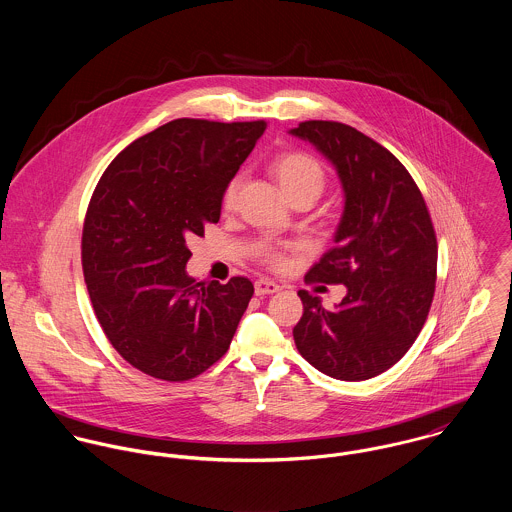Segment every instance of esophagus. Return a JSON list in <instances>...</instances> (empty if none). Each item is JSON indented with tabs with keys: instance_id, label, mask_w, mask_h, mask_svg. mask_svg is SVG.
Here are the masks:
<instances>
[{
	"instance_id": "34e87169",
	"label": "esophagus",
	"mask_w": 512,
	"mask_h": 512,
	"mask_svg": "<svg viewBox=\"0 0 512 512\" xmlns=\"http://www.w3.org/2000/svg\"><path fill=\"white\" fill-rule=\"evenodd\" d=\"M254 292L256 295H270V293L280 292V286L276 284V282H272V280H256V284H254Z\"/></svg>"
}]
</instances>
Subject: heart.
<instances>
[{
    "label": "heart",
    "mask_w": 512,
    "mask_h": 512,
    "mask_svg": "<svg viewBox=\"0 0 512 512\" xmlns=\"http://www.w3.org/2000/svg\"><path fill=\"white\" fill-rule=\"evenodd\" d=\"M270 173L280 183L282 191L288 199L295 203L299 199H309L311 203L321 197L327 187V173L325 167L309 153L303 151H286L278 155L270 163ZM242 187V177L234 175L224 193H222V209L228 213L236 207V197ZM260 260L272 268H284L288 264V254L284 248L278 246H262L258 252Z\"/></svg>",
    "instance_id": "1"
}]
</instances>
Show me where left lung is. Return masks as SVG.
<instances>
[{"label":"left lung","instance_id":"obj_1","mask_svg":"<svg viewBox=\"0 0 512 512\" xmlns=\"http://www.w3.org/2000/svg\"><path fill=\"white\" fill-rule=\"evenodd\" d=\"M292 134L335 165L345 191L335 246L305 282L347 288L335 309L299 290L303 315L293 341L323 374L368 380L408 353L428 319L438 278L432 217L408 169L363 132L341 122L307 120Z\"/></svg>","mask_w":512,"mask_h":512}]
</instances>
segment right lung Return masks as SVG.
<instances>
[{"label":"right lung","instance_id":"add662e5","mask_svg":"<svg viewBox=\"0 0 512 512\" xmlns=\"http://www.w3.org/2000/svg\"><path fill=\"white\" fill-rule=\"evenodd\" d=\"M266 122L179 118L132 142L102 173L82 226V272L96 319L120 357L183 382L228 351L254 295L187 276V240L219 222L222 193Z\"/></svg>","mask_w":512,"mask_h":512}]
</instances>
